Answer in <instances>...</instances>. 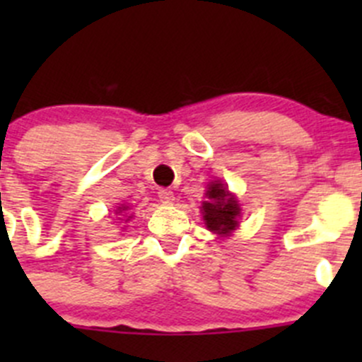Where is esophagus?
<instances>
[{"label":"esophagus","instance_id":"34e87169","mask_svg":"<svg viewBox=\"0 0 362 362\" xmlns=\"http://www.w3.org/2000/svg\"><path fill=\"white\" fill-rule=\"evenodd\" d=\"M159 199H160V203L171 204V203L175 202V196H173V192L168 191V189H160V191H159Z\"/></svg>","mask_w":362,"mask_h":362}]
</instances>
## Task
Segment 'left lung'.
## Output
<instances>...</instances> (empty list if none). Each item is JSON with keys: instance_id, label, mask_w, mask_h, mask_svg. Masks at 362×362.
Listing matches in <instances>:
<instances>
[{"instance_id": "1", "label": "left lung", "mask_w": 362, "mask_h": 362, "mask_svg": "<svg viewBox=\"0 0 362 362\" xmlns=\"http://www.w3.org/2000/svg\"><path fill=\"white\" fill-rule=\"evenodd\" d=\"M202 214L204 226L211 233L229 236L238 228L242 208L236 196L231 194L221 180H214L208 184L206 202L202 204Z\"/></svg>"}]
</instances>
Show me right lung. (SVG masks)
<instances>
[{
  "mask_svg": "<svg viewBox=\"0 0 362 362\" xmlns=\"http://www.w3.org/2000/svg\"><path fill=\"white\" fill-rule=\"evenodd\" d=\"M127 210H129V206H126V204H120V206H117V210H115V215H119V217H124L122 214H127ZM131 217H127L126 215V222L129 221ZM119 221H124V218H119Z\"/></svg>",
  "mask_w": 362,
  "mask_h": 362,
  "instance_id": "right-lung-1",
  "label": "right lung"
}]
</instances>
